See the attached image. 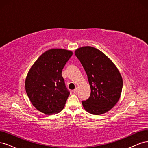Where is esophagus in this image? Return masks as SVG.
Returning a JSON list of instances; mask_svg holds the SVG:
<instances>
[{
  "instance_id": "1",
  "label": "esophagus",
  "mask_w": 148,
  "mask_h": 148,
  "mask_svg": "<svg viewBox=\"0 0 148 148\" xmlns=\"http://www.w3.org/2000/svg\"><path fill=\"white\" fill-rule=\"evenodd\" d=\"M73 92H74V93H77L78 92V88H76L73 91Z\"/></svg>"
}]
</instances>
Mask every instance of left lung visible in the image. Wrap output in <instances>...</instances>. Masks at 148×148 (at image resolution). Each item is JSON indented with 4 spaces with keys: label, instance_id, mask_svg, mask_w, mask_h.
<instances>
[{
    "label": "left lung",
    "instance_id": "1",
    "mask_svg": "<svg viewBox=\"0 0 148 148\" xmlns=\"http://www.w3.org/2000/svg\"><path fill=\"white\" fill-rule=\"evenodd\" d=\"M75 54L88 76L91 88L88 99L82 101L89 113L101 115L110 110L119 101L123 80L112 60L98 49L85 46L77 49Z\"/></svg>",
    "mask_w": 148,
    "mask_h": 148
}]
</instances>
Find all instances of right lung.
<instances>
[{
    "label": "right lung",
    "mask_w": 148,
    "mask_h": 148,
    "mask_svg": "<svg viewBox=\"0 0 148 148\" xmlns=\"http://www.w3.org/2000/svg\"><path fill=\"white\" fill-rule=\"evenodd\" d=\"M73 54L62 49L44 52L31 66L25 80V89L36 109L52 115L64 109L69 96L62 70Z\"/></svg>",
    "instance_id": "1"
}]
</instances>
